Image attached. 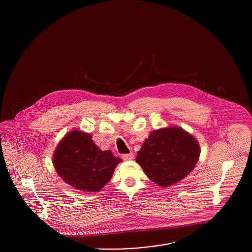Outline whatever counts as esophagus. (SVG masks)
I'll return each mask as SVG.
<instances>
[{
    "mask_svg": "<svg viewBox=\"0 0 252 252\" xmlns=\"http://www.w3.org/2000/svg\"><path fill=\"white\" fill-rule=\"evenodd\" d=\"M122 159L124 161H130L134 159V154L133 153H129V154H123L122 155Z\"/></svg>",
    "mask_w": 252,
    "mask_h": 252,
    "instance_id": "obj_1",
    "label": "esophagus"
}]
</instances>
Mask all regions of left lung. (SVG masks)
<instances>
[{"instance_id": "left-lung-1", "label": "left lung", "mask_w": 252, "mask_h": 252, "mask_svg": "<svg viewBox=\"0 0 252 252\" xmlns=\"http://www.w3.org/2000/svg\"><path fill=\"white\" fill-rule=\"evenodd\" d=\"M198 141L179 126L150 133L138 151L136 162L160 187H168L187 177L200 157Z\"/></svg>"}]
</instances>
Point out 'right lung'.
Returning a JSON list of instances; mask_svg holds the SVG:
<instances>
[{"instance_id": "right-lung-1", "label": "right lung", "mask_w": 252, "mask_h": 252, "mask_svg": "<svg viewBox=\"0 0 252 252\" xmlns=\"http://www.w3.org/2000/svg\"><path fill=\"white\" fill-rule=\"evenodd\" d=\"M53 166L66 183L83 192H98L122 162L110 150H102L92 135L72 130L60 141L53 154Z\"/></svg>"}]
</instances>
